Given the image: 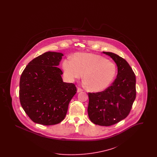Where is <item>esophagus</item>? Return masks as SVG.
I'll use <instances>...</instances> for the list:
<instances>
[{
  "mask_svg": "<svg viewBox=\"0 0 157 157\" xmlns=\"http://www.w3.org/2000/svg\"><path fill=\"white\" fill-rule=\"evenodd\" d=\"M83 90L81 89V88H77V92L78 93H79V92H82Z\"/></svg>",
  "mask_w": 157,
  "mask_h": 157,
  "instance_id": "1",
  "label": "esophagus"
}]
</instances>
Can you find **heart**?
Segmentation results:
<instances>
[{"mask_svg": "<svg viewBox=\"0 0 157 157\" xmlns=\"http://www.w3.org/2000/svg\"><path fill=\"white\" fill-rule=\"evenodd\" d=\"M65 77L69 82L83 76L84 84L93 92L106 88L112 82L117 72L114 63L95 53L79 52L74 58L68 57L62 62Z\"/></svg>", "mask_w": 157, "mask_h": 157, "instance_id": "b5f03b06", "label": "heart"}]
</instances>
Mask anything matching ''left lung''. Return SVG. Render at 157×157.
<instances>
[{"instance_id":"8db88e82","label":"left lung","mask_w":157,"mask_h":157,"mask_svg":"<svg viewBox=\"0 0 157 157\" xmlns=\"http://www.w3.org/2000/svg\"><path fill=\"white\" fill-rule=\"evenodd\" d=\"M102 52L115 62L118 74L107 89L88 94V113L94 124L107 127L119 122L128 115L136 97V78L125 60L113 53Z\"/></svg>"}]
</instances>
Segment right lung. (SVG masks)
Segmentation results:
<instances>
[{
	"label": "right lung",
	"instance_id": "obj_1",
	"mask_svg": "<svg viewBox=\"0 0 157 157\" xmlns=\"http://www.w3.org/2000/svg\"><path fill=\"white\" fill-rule=\"evenodd\" d=\"M63 54L46 52L31 60L20 79L22 107L32 121L44 125L60 123L76 92L72 83L63 81L59 67Z\"/></svg>",
	"mask_w": 157,
	"mask_h": 157
}]
</instances>
